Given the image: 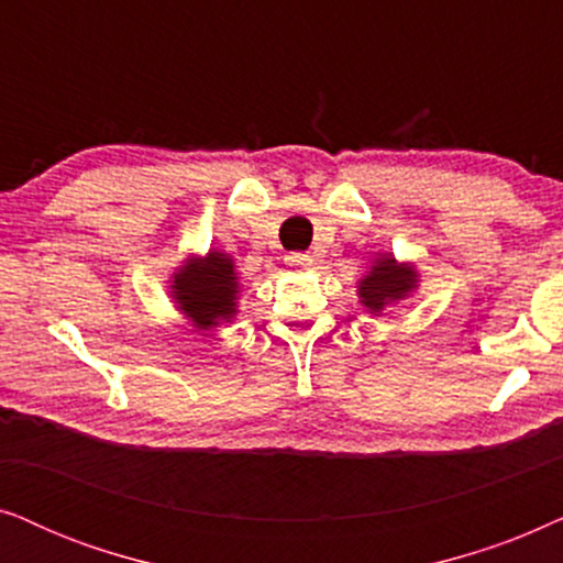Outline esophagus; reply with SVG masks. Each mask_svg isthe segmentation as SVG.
<instances>
[{
    "label": "esophagus",
    "mask_w": 563,
    "mask_h": 563,
    "mask_svg": "<svg viewBox=\"0 0 563 563\" xmlns=\"http://www.w3.org/2000/svg\"><path fill=\"white\" fill-rule=\"evenodd\" d=\"M284 261H287V266L295 268V272H302V268L312 266V258L307 256V253H289V256Z\"/></svg>",
    "instance_id": "1"
}]
</instances>
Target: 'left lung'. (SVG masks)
I'll list each match as a JSON object with an SVG mask.
<instances>
[{"mask_svg":"<svg viewBox=\"0 0 563 563\" xmlns=\"http://www.w3.org/2000/svg\"><path fill=\"white\" fill-rule=\"evenodd\" d=\"M415 289H418V268L399 264L395 256L384 253L374 258L372 268L358 279V302L372 314H379L410 297Z\"/></svg>","mask_w":563,"mask_h":563,"instance_id":"left-lung-1","label":"left lung"}]
</instances>
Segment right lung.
<instances>
[{
    "label": "right lung",
    "instance_id": "right-lung-1",
    "mask_svg": "<svg viewBox=\"0 0 563 563\" xmlns=\"http://www.w3.org/2000/svg\"><path fill=\"white\" fill-rule=\"evenodd\" d=\"M168 289L179 312L197 330L220 328L233 322L241 299V276L235 261L222 251L207 256H189L168 279Z\"/></svg>",
    "mask_w": 563,
    "mask_h": 563
}]
</instances>
